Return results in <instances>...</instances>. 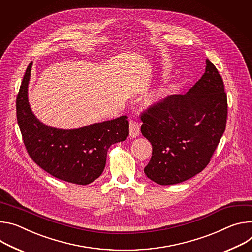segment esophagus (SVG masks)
<instances>
[{"label": "esophagus", "instance_id": "34e87169", "mask_svg": "<svg viewBox=\"0 0 252 252\" xmlns=\"http://www.w3.org/2000/svg\"><path fill=\"white\" fill-rule=\"evenodd\" d=\"M140 134V125L138 122L130 121V128H129V135L131 138H136Z\"/></svg>", "mask_w": 252, "mask_h": 252}]
</instances>
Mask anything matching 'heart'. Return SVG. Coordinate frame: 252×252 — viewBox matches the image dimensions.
Returning <instances> with one entry per match:
<instances>
[{
    "label": "heart",
    "instance_id": "obj_1",
    "mask_svg": "<svg viewBox=\"0 0 252 252\" xmlns=\"http://www.w3.org/2000/svg\"><path fill=\"white\" fill-rule=\"evenodd\" d=\"M167 92H168V89L164 88V89H162V90H160V91H157V92L153 93L152 95H150V96L148 97V100H147L148 103H149V104H156V103L160 102V101L163 100V98L167 95Z\"/></svg>",
    "mask_w": 252,
    "mask_h": 252
}]
</instances>
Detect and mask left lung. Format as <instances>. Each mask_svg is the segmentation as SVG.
<instances>
[{"instance_id": "left-lung-1", "label": "left lung", "mask_w": 252, "mask_h": 252, "mask_svg": "<svg viewBox=\"0 0 252 252\" xmlns=\"http://www.w3.org/2000/svg\"><path fill=\"white\" fill-rule=\"evenodd\" d=\"M142 135L152 145L144 168L160 185L183 182L201 172L225 131L227 96L216 67L205 72L184 95H171L141 113Z\"/></svg>"}]
</instances>
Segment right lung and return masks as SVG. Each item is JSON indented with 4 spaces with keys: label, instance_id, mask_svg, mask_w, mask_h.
<instances>
[{
    "label": "right lung",
    "instance_id": "add662e5",
    "mask_svg": "<svg viewBox=\"0 0 252 252\" xmlns=\"http://www.w3.org/2000/svg\"><path fill=\"white\" fill-rule=\"evenodd\" d=\"M32 62L28 66L17 96V120L28 154L52 176L87 185L103 172L109 147L129 135L127 116L79 129L63 130L40 122L28 101Z\"/></svg>",
    "mask_w": 252,
    "mask_h": 252
}]
</instances>
